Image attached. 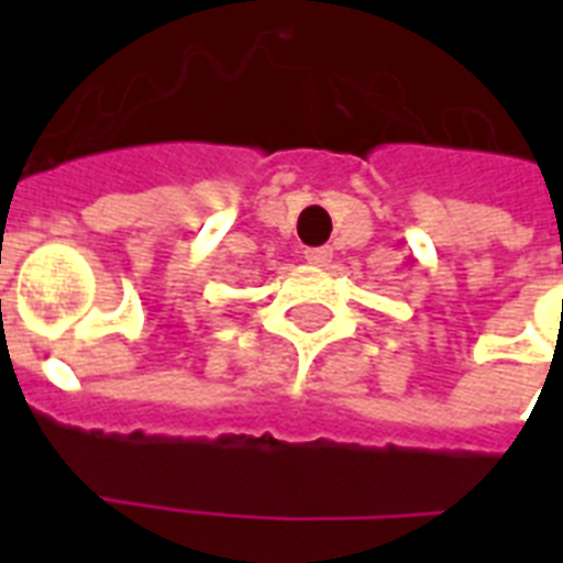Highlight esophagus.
<instances>
[{
	"mask_svg": "<svg viewBox=\"0 0 563 563\" xmlns=\"http://www.w3.org/2000/svg\"><path fill=\"white\" fill-rule=\"evenodd\" d=\"M303 260H307L309 265H327V263H330V260H333V251H330V247H327V245L307 247V251H303Z\"/></svg>",
	"mask_w": 563,
	"mask_h": 563,
	"instance_id": "obj_1",
	"label": "esophagus"
}]
</instances>
